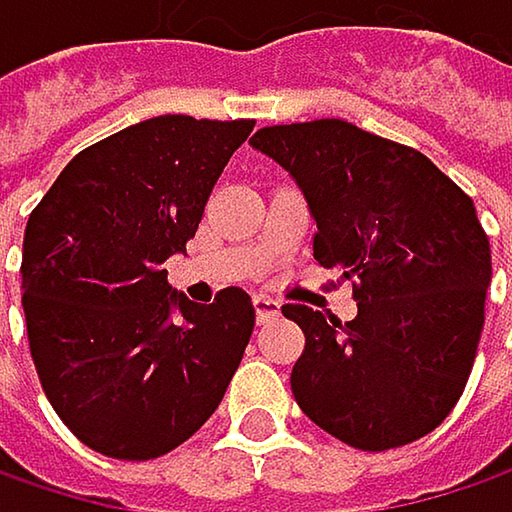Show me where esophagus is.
<instances>
[{
  "label": "esophagus",
  "mask_w": 512,
  "mask_h": 512,
  "mask_svg": "<svg viewBox=\"0 0 512 512\" xmlns=\"http://www.w3.org/2000/svg\"><path fill=\"white\" fill-rule=\"evenodd\" d=\"M255 308H257V323H269V320H275V317H278V311H281V302H278V299H272V296H263V293H257Z\"/></svg>",
  "instance_id": "obj_1"
}]
</instances>
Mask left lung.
<instances>
[{"instance_id": "obj_1", "label": "left lung", "mask_w": 512, "mask_h": 512, "mask_svg": "<svg viewBox=\"0 0 512 512\" xmlns=\"http://www.w3.org/2000/svg\"><path fill=\"white\" fill-rule=\"evenodd\" d=\"M252 145L293 174L317 222L314 260L358 302L350 323L281 308L305 332L299 409L358 451L433 433L468 382L492 278L471 198L421 151L341 118L263 127Z\"/></svg>"}]
</instances>
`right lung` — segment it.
Instances as JSON below:
<instances>
[{
  "mask_svg": "<svg viewBox=\"0 0 512 512\" xmlns=\"http://www.w3.org/2000/svg\"><path fill=\"white\" fill-rule=\"evenodd\" d=\"M255 121L159 115L73 156L23 237V311L44 394L112 460H156L216 412L255 329L243 287L210 305L171 293L162 263Z\"/></svg>",
  "mask_w": 512,
  "mask_h": 512,
  "instance_id": "add662e5",
  "label": "right lung"
}]
</instances>
